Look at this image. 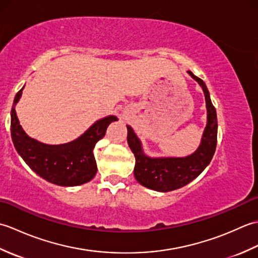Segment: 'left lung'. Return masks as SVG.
Masks as SVG:
<instances>
[{"label": "left lung", "mask_w": 258, "mask_h": 258, "mask_svg": "<svg viewBox=\"0 0 258 258\" xmlns=\"http://www.w3.org/2000/svg\"><path fill=\"white\" fill-rule=\"evenodd\" d=\"M204 92L207 122L202 135L200 146L190 155L183 157H151L146 155L143 146L134 130L127 127V143L135 156L134 176L136 180L156 191H171L187 185L204 171L211 163L217 143V116L216 109L213 106L210 92L204 82L187 71Z\"/></svg>", "instance_id": "8db88e82"}]
</instances>
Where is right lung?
<instances>
[{
  "label": "right lung",
  "mask_w": 258,
  "mask_h": 258,
  "mask_svg": "<svg viewBox=\"0 0 258 258\" xmlns=\"http://www.w3.org/2000/svg\"><path fill=\"white\" fill-rule=\"evenodd\" d=\"M23 89L15 95L11 111V135L16 152L33 172L52 184L69 187L90 182L97 171L93 153L95 144L104 138L108 125L118 118L108 115L98 119L80 138L69 143L57 145L42 143L25 133L16 115L15 106Z\"/></svg>",
  "instance_id": "add662e5"
}]
</instances>
